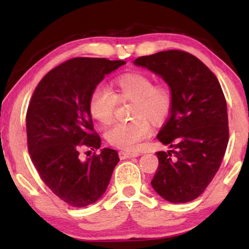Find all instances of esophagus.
I'll return each mask as SVG.
<instances>
[{"mask_svg": "<svg viewBox=\"0 0 249 249\" xmlns=\"http://www.w3.org/2000/svg\"><path fill=\"white\" fill-rule=\"evenodd\" d=\"M138 155H139V153H132V152H125V151L119 152V156H120L121 160L136 158V156H138Z\"/></svg>", "mask_w": 249, "mask_h": 249, "instance_id": "34e87169", "label": "esophagus"}]
</instances>
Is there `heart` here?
Here are the masks:
<instances>
[{
	"label": "heart",
	"mask_w": 249,
	"mask_h": 249,
	"mask_svg": "<svg viewBox=\"0 0 249 249\" xmlns=\"http://www.w3.org/2000/svg\"><path fill=\"white\" fill-rule=\"evenodd\" d=\"M118 102H132L130 117L134 120L114 125L107 131V138L115 147L134 152L151 134V122L161 125L168 120L173 105V91L168 84H154L153 77L145 72L124 73L113 80L112 91L103 87L91 91L88 101L91 117L102 124H111Z\"/></svg>",
	"instance_id": "b5f03b06"
}]
</instances>
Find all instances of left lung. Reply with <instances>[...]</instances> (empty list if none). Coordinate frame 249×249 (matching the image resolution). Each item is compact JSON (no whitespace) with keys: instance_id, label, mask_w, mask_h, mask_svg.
Wrapping results in <instances>:
<instances>
[{"instance_id":"left-lung-1","label":"left lung","mask_w":249,"mask_h":249,"mask_svg":"<svg viewBox=\"0 0 249 249\" xmlns=\"http://www.w3.org/2000/svg\"><path fill=\"white\" fill-rule=\"evenodd\" d=\"M134 62L160 74L173 91L171 113L158 134L172 149L156 153L153 188L171 203L190 202L219 171L229 142L222 88L215 74L185 51H163Z\"/></svg>"}]
</instances>
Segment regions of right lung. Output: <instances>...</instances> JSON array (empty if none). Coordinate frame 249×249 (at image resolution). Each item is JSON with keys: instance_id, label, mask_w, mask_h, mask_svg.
<instances>
[{"instance_id": "add662e5", "label": "right lung", "mask_w": 249, "mask_h": 249, "mask_svg": "<svg viewBox=\"0 0 249 249\" xmlns=\"http://www.w3.org/2000/svg\"><path fill=\"white\" fill-rule=\"evenodd\" d=\"M124 63L73 57L47 72L30 100L26 115L30 159L44 183L72 207L96 202L120 161L114 149L96 153L101 137L94 130L88 101L105 74ZM81 148L94 151L86 161L79 154Z\"/></svg>"}]
</instances>
